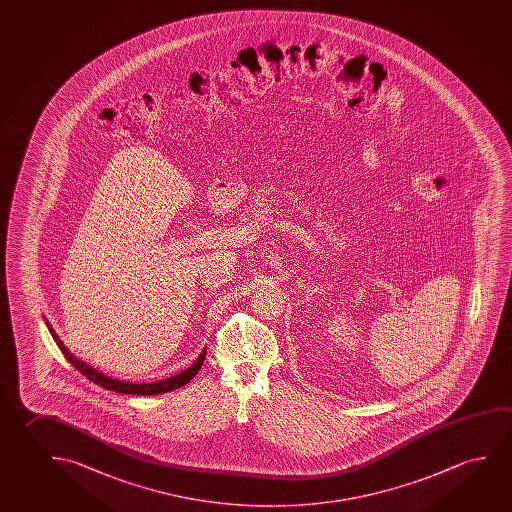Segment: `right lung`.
I'll return each instance as SVG.
<instances>
[{"mask_svg": "<svg viewBox=\"0 0 512 512\" xmlns=\"http://www.w3.org/2000/svg\"><path fill=\"white\" fill-rule=\"evenodd\" d=\"M48 328L49 331H51V335H53V339H55L56 346L60 347L63 356L72 363L74 369H78L85 378L94 381L95 385L103 386L106 390H113V392H118V394L158 395L170 392V390H175V388H181L182 385H186L191 379L195 378V374L200 370L205 360L204 351V353L198 356L197 362L193 363L188 369L182 370L181 374H177V376H173V378L156 381V383H143V385H138V383H126V381H120V379L108 378V376H104L103 372L88 367L87 363L81 362L76 356H72V354L69 353V349L63 346L62 340L58 339V335H56L49 323Z\"/></svg>", "mask_w": 512, "mask_h": 512, "instance_id": "right-lung-1", "label": "right lung"}]
</instances>
